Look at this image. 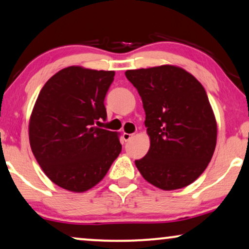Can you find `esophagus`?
Returning a JSON list of instances; mask_svg holds the SVG:
<instances>
[{"label":"esophagus","mask_w":249,"mask_h":249,"mask_svg":"<svg viewBox=\"0 0 249 249\" xmlns=\"http://www.w3.org/2000/svg\"><path fill=\"white\" fill-rule=\"evenodd\" d=\"M132 133H127V132H124L122 133V138H124V142H129L132 138Z\"/></svg>","instance_id":"34e87169"}]
</instances>
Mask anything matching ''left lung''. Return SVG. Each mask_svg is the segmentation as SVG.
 Listing matches in <instances>:
<instances>
[{
  "mask_svg": "<svg viewBox=\"0 0 249 249\" xmlns=\"http://www.w3.org/2000/svg\"><path fill=\"white\" fill-rule=\"evenodd\" d=\"M142 96L148 153L135 160L147 182L164 191L193 183L210 163L217 121L202 84L174 65L125 71Z\"/></svg>",
  "mask_w": 249,
  "mask_h": 249,
  "instance_id": "1",
  "label": "left lung"
}]
</instances>
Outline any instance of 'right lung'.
I'll return each mask as SVG.
<instances>
[{
	"label": "right lung",
	"mask_w": 249,
	"mask_h": 249,
	"mask_svg": "<svg viewBox=\"0 0 249 249\" xmlns=\"http://www.w3.org/2000/svg\"><path fill=\"white\" fill-rule=\"evenodd\" d=\"M113 77V71L66 67L47 81L32 109V153L50 181L71 192L102 181L121 151L118 132L98 127Z\"/></svg>",
	"instance_id": "obj_1"
}]
</instances>
